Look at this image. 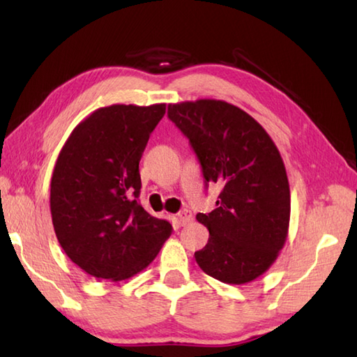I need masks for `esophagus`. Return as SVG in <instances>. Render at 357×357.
<instances>
[{
  "label": "esophagus",
  "instance_id": "34e87169",
  "mask_svg": "<svg viewBox=\"0 0 357 357\" xmlns=\"http://www.w3.org/2000/svg\"><path fill=\"white\" fill-rule=\"evenodd\" d=\"M176 218H178V222H179V225H187V224L190 222L192 219H193V216H192V211H190V210H183V211H179Z\"/></svg>",
  "mask_w": 357,
  "mask_h": 357
}]
</instances>
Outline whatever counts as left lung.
Returning <instances> with one entry per match:
<instances>
[{
    "instance_id": "1",
    "label": "left lung",
    "mask_w": 357,
    "mask_h": 357,
    "mask_svg": "<svg viewBox=\"0 0 357 357\" xmlns=\"http://www.w3.org/2000/svg\"><path fill=\"white\" fill-rule=\"evenodd\" d=\"M167 113L190 141L206 183L222 185L216 208L196 215L210 233L196 262L221 282H252L278 259L290 225V185L276 144L247 112L221 100L169 104Z\"/></svg>"
}]
</instances>
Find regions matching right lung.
I'll return each mask as SVG.
<instances>
[{"instance_id": "1", "label": "right lung", "mask_w": 357, "mask_h": 357, "mask_svg": "<svg viewBox=\"0 0 357 357\" xmlns=\"http://www.w3.org/2000/svg\"><path fill=\"white\" fill-rule=\"evenodd\" d=\"M165 104H113L73 128L56 159L50 213L64 253L87 275L118 282L155 259L173 229L138 196L139 161Z\"/></svg>"}]
</instances>
